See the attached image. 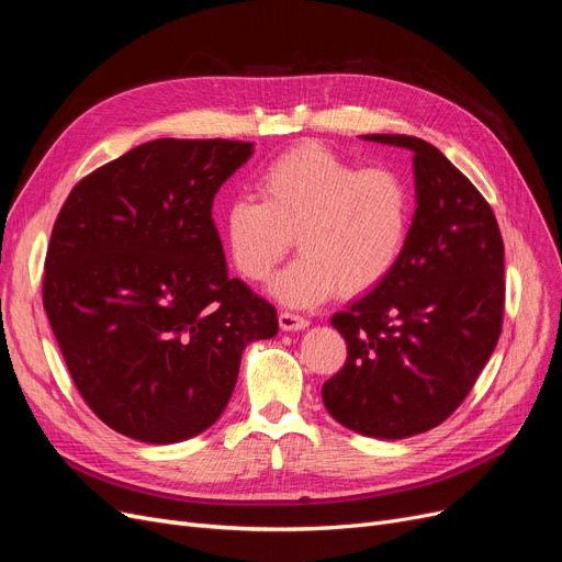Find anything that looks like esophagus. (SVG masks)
<instances>
[{
  "instance_id": "obj_1",
  "label": "esophagus",
  "mask_w": 562,
  "mask_h": 562,
  "mask_svg": "<svg viewBox=\"0 0 562 562\" xmlns=\"http://www.w3.org/2000/svg\"><path fill=\"white\" fill-rule=\"evenodd\" d=\"M279 326H281V330H285V333H295V330H304V328H307L310 321L297 316V314H291V312H281V314H279Z\"/></svg>"
}]
</instances>
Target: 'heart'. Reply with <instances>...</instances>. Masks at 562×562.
<instances>
[{
	"mask_svg": "<svg viewBox=\"0 0 562 562\" xmlns=\"http://www.w3.org/2000/svg\"><path fill=\"white\" fill-rule=\"evenodd\" d=\"M258 192L260 199H229L220 227L250 281L269 279L295 236L300 258L271 281V295L291 307H316L337 291H372L394 271L411 236L407 182L389 168H359L321 143L271 159Z\"/></svg>",
	"mask_w": 562,
	"mask_h": 562,
	"instance_id": "1",
	"label": "heart"
}]
</instances>
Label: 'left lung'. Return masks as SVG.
<instances>
[{"label":"left lung","mask_w":562,"mask_h":562,"mask_svg":"<svg viewBox=\"0 0 562 562\" xmlns=\"http://www.w3.org/2000/svg\"><path fill=\"white\" fill-rule=\"evenodd\" d=\"M361 138L413 151L415 215L394 271L330 318L347 363L321 396L342 427L398 440L448 419L495 351L504 244L487 201L443 151L413 135Z\"/></svg>","instance_id":"8db88e82"}]
</instances>
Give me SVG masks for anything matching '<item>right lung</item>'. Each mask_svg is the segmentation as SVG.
Instances as JSON below:
<instances>
[{
  "instance_id": "add662e5",
  "label": "right lung",
  "mask_w": 562,
  "mask_h": 562,
  "mask_svg": "<svg viewBox=\"0 0 562 562\" xmlns=\"http://www.w3.org/2000/svg\"><path fill=\"white\" fill-rule=\"evenodd\" d=\"M252 143L161 138L83 178L50 232L44 310L81 398L108 427L171 446L227 407L277 310L229 279L213 199Z\"/></svg>"
}]
</instances>
